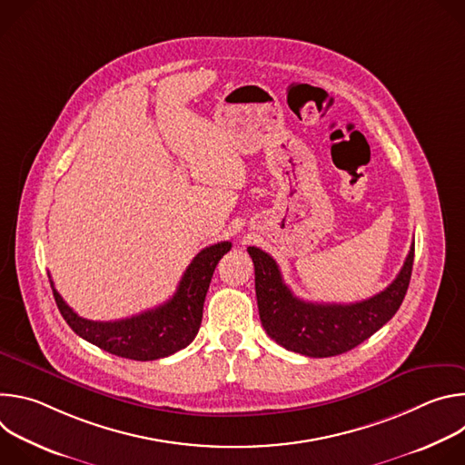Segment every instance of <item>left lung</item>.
<instances>
[{
	"mask_svg": "<svg viewBox=\"0 0 465 465\" xmlns=\"http://www.w3.org/2000/svg\"><path fill=\"white\" fill-rule=\"evenodd\" d=\"M255 269V296L267 335L305 357H335L370 339L401 307L414 262V244L397 278L379 294L355 303H312L296 298L283 283L278 262L248 246Z\"/></svg>",
	"mask_w": 465,
	"mask_h": 465,
	"instance_id": "1",
	"label": "left lung"
}]
</instances>
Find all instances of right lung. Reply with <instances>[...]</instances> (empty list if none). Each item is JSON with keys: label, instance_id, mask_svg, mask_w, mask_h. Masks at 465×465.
Wrapping results in <instances>:
<instances>
[{"label": "right lung", "instance_id": "add662e5", "mask_svg": "<svg viewBox=\"0 0 465 465\" xmlns=\"http://www.w3.org/2000/svg\"><path fill=\"white\" fill-rule=\"evenodd\" d=\"M230 248L232 242L223 241L198 252L171 300L130 318L115 322L86 320L62 300L51 282L53 296L68 325L97 348L132 361L163 359L189 346L196 337L212 276Z\"/></svg>", "mask_w": 465, "mask_h": 465}]
</instances>
